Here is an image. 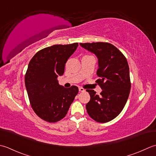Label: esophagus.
Instances as JSON below:
<instances>
[{"label": "esophagus", "instance_id": "34e87169", "mask_svg": "<svg viewBox=\"0 0 156 156\" xmlns=\"http://www.w3.org/2000/svg\"><path fill=\"white\" fill-rule=\"evenodd\" d=\"M79 91H85V89H83V87H79Z\"/></svg>", "mask_w": 156, "mask_h": 156}]
</instances>
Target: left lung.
Wrapping results in <instances>:
<instances>
[{
	"instance_id": "8db88e82",
	"label": "left lung",
	"mask_w": 156,
	"mask_h": 156,
	"mask_svg": "<svg viewBox=\"0 0 156 156\" xmlns=\"http://www.w3.org/2000/svg\"><path fill=\"white\" fill-rule=\"evenodd\" d=\"M83 48L95 54L98 59L96 83L102 90L97 95L87 90L90 100L87 112L98 122H107L115 119L125 107L131 90L129 67L123 54L108 42L80 43Z\"/></svg>"
}]
</instances>
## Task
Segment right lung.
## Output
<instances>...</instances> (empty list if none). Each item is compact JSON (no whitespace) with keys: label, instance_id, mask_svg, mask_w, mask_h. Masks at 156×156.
Masks as SVG:
<instances>
[{"label":"right lung","instance_id":"1","mask_svg":"<svg viewBox=\"0 0 156 156\" xmlns=\"http://www.w3.org/2000/svg\"><path fill=\"white\" fill-rule=\"evenodd\" d=\"M78 46L74 43L45 48L29 62L25 75V87L31 108L45 121L56 122L64 118L78 94L77 86L65 88L57 80L64 73L66 61Z\"/></svg>","mask_w":156,"mask_h":156}]
</instances>
